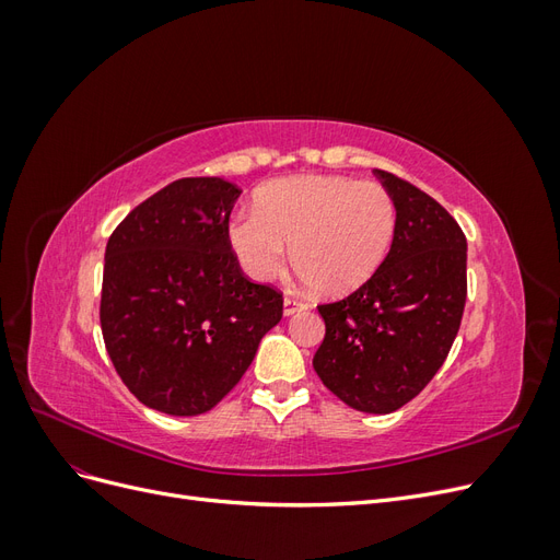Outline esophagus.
<instances>
[{
	"label": "esophagus",
	"mask_w": 560,
	"mask_h": 560,
	"mask_svg": "<svg viewBox=\"0 0 560 560\" xmlns=\"http://www.w3.org/2000/svg\"><path fill=\"white\" fill-rule=\"evenodd\" d=\"M308 308V301H303L294 294H287L284 296V315H294L299 311H306Z\"/></svg>",
	"instance_id": "34e87169"
}]
</instances>
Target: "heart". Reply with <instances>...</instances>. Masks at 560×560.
<instances>
[{
  "mask_svg": "<svg viewBox=\"0 0 560 560\" xmlns=\"http://www.w3.org/2000/svg\"><path fill=\"white\" fill-rule=\"evenodd\" d=\"M395 198L378 182L296 175L254 196V212L229 222V245L245 273L273 280L287 264L322 294L358 290L376 273L395 241Z\"/></svg>",
  "mask_w": 560,
  "mask_h": 560,
  "instance_id": "1",
  "label": "heart"
}]
</instances>
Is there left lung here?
Segmentation results:
<instances>
[{
    "label": "left lung",
    "mask_w": 560,
    "mask_h": 560,
    "mask_svg": "<svg viewBox=\"0 0 560 560\" xmlns=\"http://www.w3.org/2000/svg\"><path fill=\"white\" fill-rule=\"evenodd\" d=\"M374 173L395 198V241L362 287L317 306L327 331L313 366L352 409L393 413L448 358L467 299V241L432 196Z\"/></svg>",
    "instance_id": "left-lung-1"
}]
</instances>
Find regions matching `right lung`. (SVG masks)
Instances as JSON below:
<instances>
[{"label":"right lung","instance_id":"obj_1","mask_svg":"<svg viewBox=\"0 0 560 560\" xmlns=\"http://www.w3.org/2000/svg\"><path fill=\"white\" fill-rule=\"evenodd\" d=\"M238 196L222 177H184L109 235L100 327L116 374L149 409L210 411L282 317V292L252 282L229 245Z\"/></svg>","mask_w":560,"mask_h":560}]
</instances>
